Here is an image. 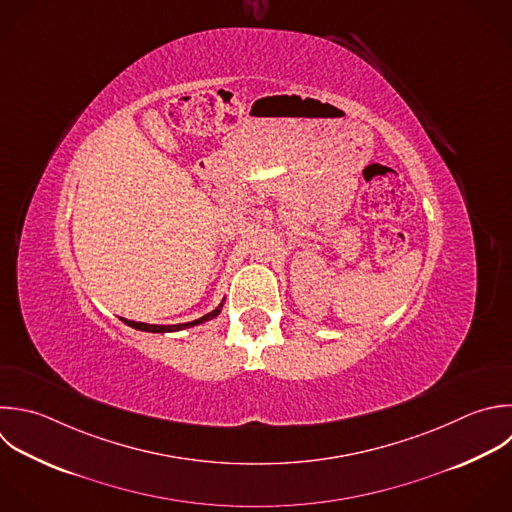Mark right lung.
I'll return each instance as SVG.
<instances>
[{
  "label": "right lung",
  "instance_id": "right-lung-1",
  "mask_svg": "<svg viewBox=\"0 0 512 512\" xmlns=\"http://www.w3.org/2000/svg\"><path fill=\"white\" fill-rule=\"evenodd\" d=\"M222 306H224V300H222V302H220V306H218V308H214L212 312L204 314L202 318H198V320H194V322H184V324H168V326H164V324H146V322H134V320H126V318H122V320H124L128 326L136 328V330H144V332H160V334H164V332H178V330H184V328H190V326H196V324L208 322V320H212V318H216V316L220 314Z\"/></svg>",
  "mask_w": 512,
  "mask_h": 512
}]
</instances>
